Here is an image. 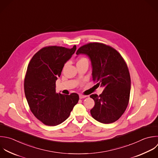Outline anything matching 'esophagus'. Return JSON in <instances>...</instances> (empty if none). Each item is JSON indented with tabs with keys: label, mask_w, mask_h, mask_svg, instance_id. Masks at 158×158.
<instances>
[{
	"label": "esophagus",
	"mask_w": 158,
	"mask_h": 158,
	"mask_svg": "<svg viewBox=\"0 0 158 158\" xmlns=\"http://www.w3.org/2000/svg\"><path fill=\"white\" fill-rule=\"evenodd\" d=\"M86 97V96H85V95H83V94H80L79 95L80 99H83V98H85Z\"/></svg>",
	"instance_id": "obj_1"
}]
</instances>
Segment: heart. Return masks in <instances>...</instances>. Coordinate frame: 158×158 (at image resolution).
Returning a JSON list of instances; mask_svg holds the SVG:
<instances>
[{
    "mask_svg": "<svg viewBox=\"0 0 158 158\" xmlns=\"http://www.w3.org/2000/svg\"><path fill=\"white\" fill-rule=\"evenodd\" d=\"M85 60H87V59H86V58H85V57H81V58H80V59H79V60L78 61V62H83V61H85ZM78 62H77V63H78Z\"/></svg>",
    "mask_w": 158,
    "mask_h": 158,
    "instance_id": "b5f03b06",
    "label": "heart"
}]
</instances>
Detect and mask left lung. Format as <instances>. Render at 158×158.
<instances>
[{
    "instance_id": "1",
    "label": "left lung",
    "mask_w": 158,
    "mask_h": 158,
    "mask_svg": "<svg viewBox=\"0 0 158 158\" xmlns=\"http://www.w3.org/2000/svg\"><path fill=\"white\" fill-rule=\"evenodd\" d=\"M76 54L88 56L93 81L104 88L99 96H90L94 101L92 117L106 124L117 121L127 107L130 93V76L124 59L115 49L99 43L85 44Z\"/></svg>"
}]
</instances>
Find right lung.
I'll list each match as a JSON object with an SVG mask.
<instances>
[{"label": "right lung", "instance_id": "right-lung-1", "mask_svg": "<svg viewBox=\"0 0 158 158\" xmlns=\"http://www.w3.org/2000/svg\"><path fill=\"white\" fill-rule=\"evenodd\" d=\"M76 49L75 45L72 49L56 46L43 48L28 65L25 96L32 113L46 125L56 126L64 122L78 102L77 93L66 95L56 91V81Z\"/></svg>", "mask_w": 158, "mask_h": 158}]
</instances>
